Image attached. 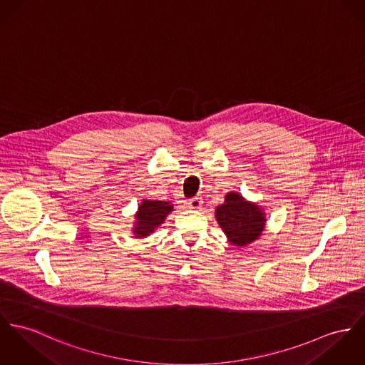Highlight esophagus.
<instances>
[{"instance_id":"34e87169","label":"esophagus","mask_w":365,"mask_h":365,"mask_svg":"<svg viewBox=\"0 0 365 365\" xmlns=\"http://www.w3.org/2000/svg\"><path fill=\"white\" fill-rule=\"evenodd\" d=\"M202 205V198L201 197H195L189 200V207L193 210H200Z\"/></svg>"}]
</instances>
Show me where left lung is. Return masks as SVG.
<instances>
[{
	"mask_svg": "<svg viewBox=\"0 0 365 365\" xmlns=\"http://www.w3.org/2000/svg\"><path fill=\"white\" fill-rule=\"evenodd\" d=\"M215 220L224 230L227 242L239 247L258 240L267 224L264 208L236 192H229L225 196L224 204L215 208Z\"/></svg>",
	"mask_w": 365,
	"mask_h": 365,
	"instance_id": "left-lung-1",
	"label": "left lung"
}]
</instances>
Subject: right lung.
Segmentation results:
<instances>
[{
    "label": "right lung",
    "mask_w": 365,
    "mask_h": 365,
    "mask_svg": "<svg viewBox=\"0 0 365 365\" xmlns=\"http://www.w3.org/2000/svg\"><path fill=\"white\" fill-rule=\"evenodd\" d=\"M173 211V204L170 201H161V200H141L135 214V224L132 232L135 237L143 239L148 235L154 233L161 225L164 224L169 212Z\"/></svg>",
    "instance_id": "obj_1"
}]
</instances>
